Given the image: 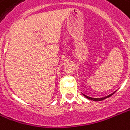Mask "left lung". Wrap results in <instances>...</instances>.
<instances>
[{
	"label": "left lung",
	"mask_w": 130,
	"mask_h": 130,
	"mask_svg": "<svg viewBox=\"0 0 130 130\" xmlns=\"http://www.w3.org/2000/svg\"><path fill=\"white\" fill-rule=\"evenodd\" d=\"M115 92H116V91H115ZM115 92L112 93L110 94V95H107V96H104V97H102V98H92V97H90V96H88V95H85V94H83V93H82V95H84L85 97H86V98L88 99H90V100H92V101H94V102H100V101H102V100H104V99H107V98H108V97L111 96V95H112Z\"/></svg>",
	"instance_id": "8db88e82"
}]
</instances>
